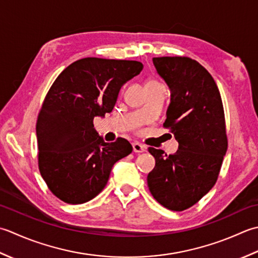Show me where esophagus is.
<instances>
[{
  "label": "esophagus",
  "instance_id": "1",
  "mask_svg": "<svg viewBox=\"0 0 258 258\" xmlns=\"http://www.w3.org/2000/svg\"><path fill=\"white\" fill-rule=\"evenodd\" d=\"M133 149H134V152H144L146 150L145 146H143L139 143H134L133 144Z\"/></svg>",
  "mask_w": 258,
  "mask_h": 258
}]
</instances>
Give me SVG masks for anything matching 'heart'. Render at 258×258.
Segmentation results:
<instances>
[{
    "label": "heart",
    "instance_id": "b5f03b06",
    "mask_svg": "<svg viewBox=\"0 0 258 258\" xmlns=\"http://www.w3.org/2000/svg\"><path fill=\"white\" fill-rule=\"evenodd\" d=\"M154 83H158L157 81H155V80H150V81H148L146 83V85H154Z\"/></svg>",
    "mask_w": 258,
    "mask_h": 258
}]
</instances>
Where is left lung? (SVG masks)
<instances>
[{"mask_svg": "<svg viewBox=\"0 0 258 258\" xmlns=\"http://www.w3.org/2000/svg\"><path fill=\"white\" fill-rule=\"evenodd\" d=\"M152 62L171 92L164 127L170 129L179 146L169 156L149 147L156 166L147 182L160 205L182 212L217 181L227 151L222 97L213 77L196 60L160 56Z\"/></svg>", "mask_w": 258, "mask_h": 258, "instance_id": "8db88e82", "label": "left lung"}]
</instances>
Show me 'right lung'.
Instances as JSON below:
<instances>
[{
    "label": "right lung",
    "instance_id": "obj_1",
    "mask_svg": "<svg viewBox=\"0 0 258 258\" xmlns=\"http://www.w3.org/2000/svg\"><path fill=\"white\" fill-rule=\"evenodd\" d=\"M131 60L85 57L63 70L36 121L39 170L54 196L83 204L106 187L112 166L133 152L127 139L104 143L93 118L112 111L120 89L143 70Z\"/></svg>",
    "mask_w": 258,
    "mask_h": 258
}]
</instances>
